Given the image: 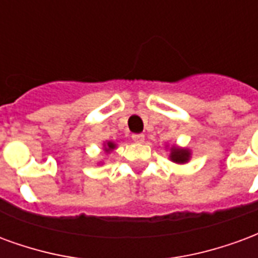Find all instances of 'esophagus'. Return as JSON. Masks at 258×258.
I'll return each instance as SVG.
<instances>
[{"mask_svg":"<svg viewBox=\"0 0 258 258\" xmlns=\"http://www.w3.org/2000/svg\"><path fill=\"white\" fill-rule=\"evenodd\" d=\"M132 140L135 143H143L144 142V135H142V133H135V135H132Z\"/></svg>","mask_w":258,"mask_h":258,"instance_id":"34e87169","label":"esophagus"}]
</instances>
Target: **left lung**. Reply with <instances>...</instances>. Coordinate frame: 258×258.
Wrapping results in <instances>:
<instances>
[{
	"mask_svg": "<svg viewBox=\"0 0 258 258\" xmlns=\"http://www.w3.org/2000/svg\"><path fill=\"white\" fill-rule=\"evenodd\" d=\"M170 158L172 161L177 163H184L188 161L189 158V152L187 150H178V148H174L170 154Z\"/></svg>",
	"mask_w": 258,
	"mask_h": 258,
	"instance_id": "obj_1",
	"label": "left lung"
}]
</instances>
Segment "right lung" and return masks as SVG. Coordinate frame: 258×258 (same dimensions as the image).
Segmentation results:
<instances>
[{"label":"right lung","instance_id":"obj_1","mask_svg":"<svg viewBox=\"0 0 258 258\" xmlns=\"http://www.w3.org/2000/svg\"><path fill=\"white\" fill-rule=\"evenodd\" d=\"M111 148H114V144H112V143H107L106 151H108V150H111Z\"/></svg>","mask_w":258,"mask_h":258}]
</instances>
